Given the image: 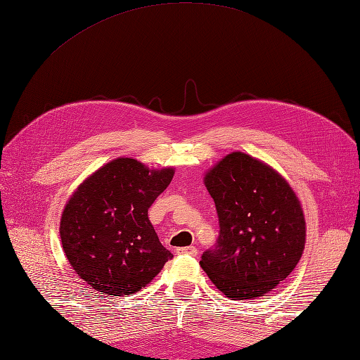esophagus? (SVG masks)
<instances>
[{
  "mask_svg": "<svg viewBox=\"0 0 360 360\" xmlns=\"http://www.w3.org/2000/svg\"><path fill=\"white\" fill-rule=\"evenodd\" d=\"M178 254H187L191 257H196L198 255V248L195 246H184V248H178L176 250Z\"/></svg>",
  "mask_w": 360,
  "mask_h": 360,
  "instance_id": "1",
  "label": "esophagus"
}]
</instances>
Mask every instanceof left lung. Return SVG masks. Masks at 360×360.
<instances>
[{"mask_svg":"<svg viewBox=\"0 0 360 360\" xmlns=\"http://www.w3.org/2000/svg\"><path fill=\"white\" fill-rule=\"evenodd\" d=\"M204 181L220 231L200 268L228 298L264 297L288 278L304 251L306 222L297 195L280 173L242 152L226 155Z\"/></svg>","mask_w":360,"mask_h":360,"instance_id":"left-lung-1","label":"left lung"}]
</instances>
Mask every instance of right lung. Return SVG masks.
<instances>
[{
    "mask_svg": "<svg viewBox=\"0 0 360 360\" xmlns=\"http://www.w3.org/2000/svg\"><path fill=\"white\" fill-rule=\"evenodd\" d=\"M173 169L150 170L132 158L105 164L63 208L60 240L70 264L91 289L132 295L172 259L147 211L169 187Z\"/></svg>",
    "mask_w": 360,
    "mask_h": 360,
    "instance_id": "1",
    "label": "right lung"
}]
</instances>
